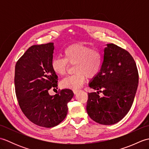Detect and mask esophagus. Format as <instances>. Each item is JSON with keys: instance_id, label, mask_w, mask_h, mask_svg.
Instances as JSON below:
<instances>
[{"instance_id": "esophagus-1", "label": "esophagus", "mask_w": 149, "mask_h": 149, "mask_svg": "<svg viewBox=\"0 0 149 149\" xmlns=\"http://www.w3.org/2000/svg\"><path fill=\"white\" fill-rule=\"evenodd\" d=\"M79 90H73V92H74V94H77L79 92Z\"/></svg>"}]
</instances>
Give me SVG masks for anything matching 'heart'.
<instances>
[{
	"label": "heart",
	"mask_w": 149,
	"mask_h": 149,
	"mask_svg": "<svg viewBox=\"0 0 149 149\" xmlns=\"http://www.w3.org/2000/svg\"><path fill=\"white\" fill-rule=\"evenodd\" d=\"M64 58L56 57L52 60L51 67L56 74H66L70 64L74 66V74L68 75L61 82L63 88L77 90L84 83L86 76L95 77L102 66V56L99 50L81 43L68 45L63 51Z\"/></svg>",
	"instance_id": "obj_1"
}]
</instances>
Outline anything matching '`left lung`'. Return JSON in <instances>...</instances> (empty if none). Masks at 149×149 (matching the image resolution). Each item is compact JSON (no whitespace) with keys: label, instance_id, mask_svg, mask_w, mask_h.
<instances>
[{"label":"left lung","instance_id":"1","mask_svg":"<svg viewBox=\"0 0 149 149\" xmlns=\"http://www.w3.org/2000/svg\"><path fill=\"white\" fill-rule=\"evenodd\" d=\"M138 79L136 64L130 53L113 43L107 44L100 71L89 84L98 91L88 93V115L100 124L120 121L132 105Z\"/></svg>","mask_w":149,"mask_h":149}]
</instances>
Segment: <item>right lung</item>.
Masks as SVG:
<instances>
[{
	"mask_svg": "<svg viewBox=\"0 0 149 149\" xmlns=\"http://www.w3.org/2000/svg\"><path fill=\"white\" fill-rule=\"evenodd\" d=\"M54 49L53 43L31 46L15 65V93L22 111L34 124L47 128L65 118L67 104L74 95L70 89L55 95L49 93L58 86V76L51 67Z\"/></svg>",
	"mask_w": 149,
	"mask_h": 149,
	"instance_id": "1",
	"label": "right lung"
}]
</instances>
